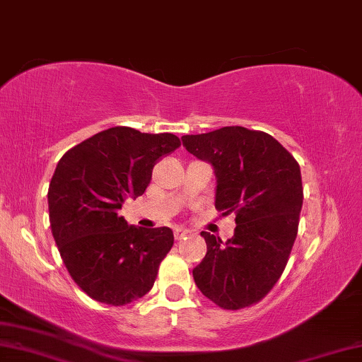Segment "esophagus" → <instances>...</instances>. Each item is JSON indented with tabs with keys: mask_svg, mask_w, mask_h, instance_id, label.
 I'll use <instances>...</instances> for the list:
<instances>
[{
	"mask_svg": "<svg viewBox=\"0 0 362 362\" xmlns=\"http://www.w3.org/2000/svg\"><path fill=\"white\" fill-rule=\"evenodd\" d=\"M173 233H175V238L176 240H181V238H185L189 232H187V230L182 228V227H175V230H173Z\"/></svg>",
	"mask_w": 362,
	"mask_h": 362,
	"instance_id": "34e87169",
	"label": "esophagus"
}]
</instances>
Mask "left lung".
<instances>
[{
  "instance_id": "left-lung-1",
  "label": "left lung",
  "mask_w": 362,
  "mask_h": 362,
  "mask_svg": "<svg viewBox=\"0 0 362 362\" xmlns=\"http://www.w3.org/2000/svg\"><path fill=\"white\" fill-rule=\"evenodd\" d=\"M186 150L209 161L217 177L216 209L235 214L227 242L201 232L204 259L194 282L225 310L259 302L284 271L303 202L300 166L269 134L240 125L181 137Z\"/></svg>"
}]
</instances>
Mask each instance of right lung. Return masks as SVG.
<instances>
[{
	"instance_id": "add662e5",
	"label": "right lung",
	"mask_w": 362,
	"mask_h": 362,
	"mask_svg": "<svg viewBox=\"0 0 362 362\" xmlns=\"http://www.w3.org/2000/svg\"><path fill=\"white\" fill-rule=\"evenodd\" d=\"M181 145L173 134L111 127L62 156L49 186L52 235L78 287L94 300L125 305L144 297L171 250V228H142L119 216L150 185L161 156Z\"/></svg>"
}]
</instances>
